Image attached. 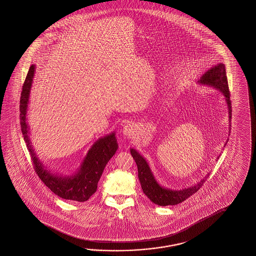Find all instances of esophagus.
<instances>
[{
  "label": "esophagus",
  "instance_id": "obj_1",
  "mask_svg": "<svg viewBox=\"0 0 256 256\" xmlns=\"http://www.w3.org/2000/svg\"><path fill=\"white\" fill-rule=\"evenodd\" d=\"M134 132H136V129H134V126H132V124H126L124 127V129H122L124 136H126V137H128V138H130L132 136H134Z\"/></svg>",
  "mask_w": 256,
  "mask_h": 256
}]
</instances>
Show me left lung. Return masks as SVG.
I'll return each instance as SVG.
<instances>
[{"instance_id":"left-lung-1","label":"left lung","mask_w":256,"mask_h":256,"mask_svg":"<svg viewBox=\"0 0 256 256\" xmlns=\"http://www.w3.org/2000/svg\"><path fill=\"white\" fill-rule=\"evenodd\" d=\"M198 82L200 85H206V86L214 88L222 92L225 98L227 107H228V122H230L232 120V102L230 100L228 80H227L226 70H225L224 64L218 63L215 66L210 68V70L206 71ZM228 126L230 127V124ZM227 142H226V144H227ZM226 144H225V146H226ZM130 151L132 156L134 159L136 164H137L138 178H139L140 183H141L142 190L146 195L147 198L152 203L156 204L158 206L176 205L178 203L184 202L188 198L195 194L196 191L200 188V186L205 183L207 176H210V174L208 173L206 176L200 180L196 185H192L188 188H182V190H172V188H164L158 183V180H156L146 158H144L134 148H130Z\"/></svg>"}]
</instances>
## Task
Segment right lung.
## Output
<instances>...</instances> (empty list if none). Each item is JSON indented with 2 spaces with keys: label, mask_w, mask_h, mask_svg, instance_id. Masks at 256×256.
Listing matches in <instances>:
<instances>
[{
  "label": "right lung",
  "mask_w": 256,
  "mask_h": 256,
  "mask_svg": "<svg viewBox=\"0 0 256 256\" xmlns=\"http://www.w3.org/2000/svg\"><path fill=\"white\" fill-rule=\"evenodd\" d=\"M34 71L36 66H31L22 85L20 98V124L24 139L26 142L28 151L33 160L36 172L39 178L43 181L44 184L50 190L54 192L56 196L74 202H86L97 190L98 180L102 174L106 164L109 162L110 159L114 156L118 149L115 132L98 138L93 144L76 173L71 176H62L54 173L46 168L34 152L29 136L30 128L28 122V104Z\"/></svg>",
  "instance_id": "1"
}]
</instances>
